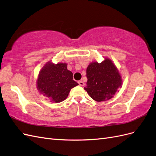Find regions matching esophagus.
<instances>
[{"label": "esophagus", "instance_id": "esophagus-1", "mask_svg": "<svg viewBox=\"0 0 156 156\" xmlns=\"http://www.w3.org/2000/svg\"><path fill=\"white\" fill-rule=\"evenodd\" d=\"M78 83H79V84L81 87H83L84 85V83L83 82V81H79V82H78Z\"/></svg>", "mask_w": 156, "mask_h": 156}]
</instances>
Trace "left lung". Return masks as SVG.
Returning <instances> with one entry per match:
<instances>
[{"label": "left lung", "mask_w": 156, "mask_h": 156, "mask_svg": "<svg viewBox=\"0 0 156 156\" xmlns=\"http://www.w3.org/2000/svg\"><path fill=\"white\" fill-rule=\"evenodd\" d=\"M87 77V87L84 89L90 97L98 102L110 100L122 88V75L116 65L107 57L101 63L97 61L90 63Z\"/></svg>", "instance_id": "8db88e82"}]
</instances>
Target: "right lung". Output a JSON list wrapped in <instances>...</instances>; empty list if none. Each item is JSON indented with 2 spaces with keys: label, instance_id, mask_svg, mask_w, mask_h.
<instances>
[{
  "label": "right lung",
  "instance_id": "right-lung-1",
  "mask_svg": "<svg viewBox=\"0 0 156 156\" xmlns=\"http://www.w3.org/2000/svg\"><path fill=\"white\" fill-rule=\"evenodd\" d=\"M79 85L73 79V73L67 69V64L52 61L40 69L36 81V88L52 103H60L67 98L71 89Z\"/></svg>",
  "mask_w": 156,
  "mask_h": 156
}]
</instances>
